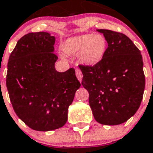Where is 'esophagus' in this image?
I'll use <instances>...</instances> for the list:
<instances>
[{"label":"esophagus","mask_w":153,"mask_h":153,"mask_svg":"<svg viewBox=\"0 0 153 153\" xmlns=\"http://www.w3.org/2000/svg\"><path fill=\"white\" fill-rule=\"evenodd\" d=\"M75 75H76L77 78H78V80L81 82V81H82V77H83V75H82V71H81L80 69H79V68L75 69Z\"/></svg>","instance_id":"1"}]
</instances>
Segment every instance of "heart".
Returning a JSON list of instances; mask_svg holds the SVG:
<instances>
[{"mask_svg":"<svg viewBox=\"0 0 153 153\" xmlns=\"http://www.w3.org/2000/svg\"><path fill=\"white\" fill-rule=\"evenodd\" d=\"M108 45L103 34H85L66 40L63 50L68 55H79L80 60L86 65L94 66L103 60Z\"/></svg>","mask_w":153,"mask_h":153,"instance_id":"1","label":"heart"}]
</instances>
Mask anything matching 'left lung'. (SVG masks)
Here are the masks:
<instances>
[{"mask_svg": "<svg viewBox=\"0 0 153 153\" xmlns=\"http://www.w3.org/2000/svg\"><path fill=\"white\" fill-rule=\"evenodd\" d=\"M97 30L107 38L108 51L96 65H78L83 74L82 85L88 91L95 120L115 126L129 119L140 106L146 82L143 57L126 34Z\"/></svg>", "mask_w": 153, "mask_h": 153, "instance_id": "obj_1", "label": "left lung"}]
</instances>
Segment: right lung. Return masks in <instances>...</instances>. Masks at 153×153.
Segmentation results:
<instances>
[{"mask_svg":"<svg viewBox=\"0 0 153 153\" xmlns=\"http://www.w3.org/2000/svg\"><path fill=\"white\" fill-rule=\"evenodd\" d=\"M55 38L47 32L28 33L17 42L9 57L7 88L18 118L36 131L61 128L81 84L75 69L55 70Z\"/></svg>","mask_w":153,"mask_h":153,"instance_id":"obj_1","label":"right lung"}]
</instances>
